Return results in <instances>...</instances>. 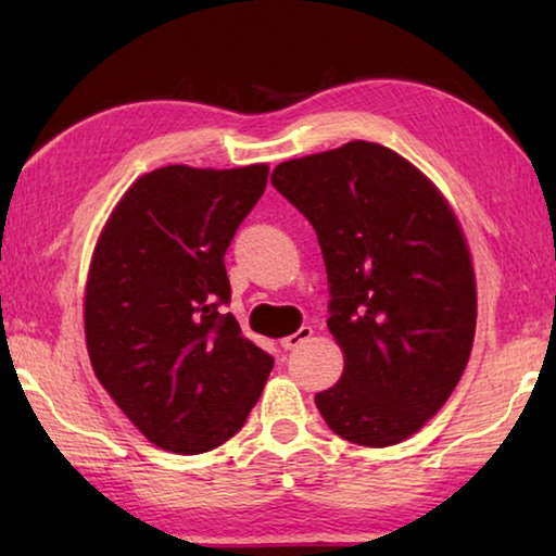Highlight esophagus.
Returning a JSON list of instances; mask_svg holds the SVG:
<instances>
[{"instance_id":"34e87169","label":"esophagus","mask_w":556,"mask_h":556,"mask_svg":"<svg viewBox=\"0 0 556 556\" xmlns=\"http://www.w3.org/2000/svg\"><path fill=\"white\" fill-rule=\"evenodd\" d=\"M312 336H314L312 326H301L296 333L281 338V348H285V351H294V348H299L301 343H306Z\"/></svg>"}]
</instances>
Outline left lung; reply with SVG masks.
<instances>
[{
	"mask_svg": "<svg viewBox=\"0 0 556 556\" xmlns=\"http://www.w3.org/2000/svg\"><path fill=\"white\" fill-rule=\"evenodd\" d=\"M271 186L314 225L328 331L345 353L316 407L345 441L400 444L444 407L473 345L464 232L425 174L363 139L279 164Z\"/></svg>",
	"mask_w": 556,
	"mask_h": 556,
	"instance_id": "8db88e82",
	"label": "left lung"
}]
</instances>
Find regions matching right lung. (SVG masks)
<instances>
[{
	"label": "right lung",
	"mask_w": 556,
	"mask_h": 556,
	"mask_svg": "<svg viewBox=\"0 0 556 556\" xmlns=\"http://www.w3.org/2000/svg\"><path fill=\"white\" fill-rule=\"evenodd\" d=\"M269 168H156L102 230L86 289L92 370L159 448L203 454L238 434L275 357L242 336L225 252Z\"/></svg>",
	"instance_id": "right-lung-1"
}]
</instances>
